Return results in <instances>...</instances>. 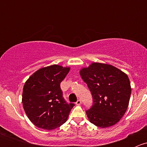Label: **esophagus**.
<instances>
[{"label":"esophagus","mask_w":147,"mask_h":147,"mask_svg":"<svg viewBox=\"0 0 147 147\" xmlns=\"http://www.w3.org/2000/svg\"><path fill=\"white\" fill-rule=\"evenodd\" d=\"M81 104H82V101H81L80 100H78V101L76 102V105H80Z\"/></svg>","instance_id":"1"}]
</instances>
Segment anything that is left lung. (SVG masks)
<instances>
[{"instance_id":"obj_1","label":"left lung","mask_w":147,"mask_h":147,"mask_svg":"<svg viewBox=\"0 0 147 147\" xmlns=\"http://www.w3.org/2000/svg\"><path fill=\"white\" fill-rule=\"evenodd\" d=\"M80 73L92 96V106L86 111L90 122L101 128L115 125L128 107L131 91L128 76L112 65L97 63Z\"/></svg>"}]
</instances>
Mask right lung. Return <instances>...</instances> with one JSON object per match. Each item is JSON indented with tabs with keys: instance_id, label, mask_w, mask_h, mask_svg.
<instances>
[{
	"instance_id": "add662e5",
	"label": "right lung",
	"mask_w": 147,
	"mask_h": 147,
	"mask_svg": "<svg viewBox=\"0 0 147 147\" xmlns=\"http://www.w3.org/2000/svg\"><path fill=\"white\" fill-rule=\"evenodd\" d=\"M69 67L53 65L41 68L25 83L23 106L28 117L37 127L54 129L66 121L75 104L65 100L60 82Z\"/></svg>"
}]
</instances>
